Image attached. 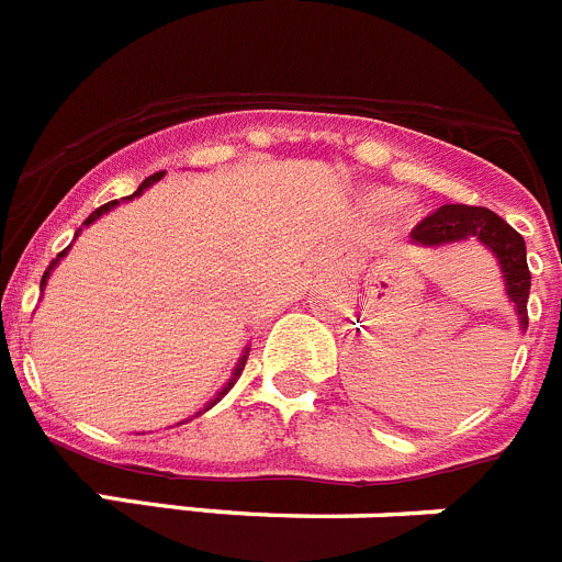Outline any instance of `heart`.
Segmentation results:
<instances>
[{
	"label": "heart",
	"mask_w": 562,
	"mask_h": 562,
	"mask_svg": "<svg viewBox=\"0 0 562 562\" xmlns=\"http://www.w3.org/2000/svg\"><path fill=\"white\" fill-rule=\"evenodd\" d=\"M394 202H396V193H391V191H374V193H371L369 205L374 207V211H389V207L394 205Z\"/></svg>",
	"instance_id": "obj_1"
}]
</instances>
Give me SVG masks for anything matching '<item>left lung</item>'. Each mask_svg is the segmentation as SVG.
I'll list each match as a JSON object with an SVG mask.
<instances>
[{"mask_svg": "<svg viewBox=\"0 0 562 562\" xmlns=\"http://www.w3.org/2000/svg\"><path fill=\"white\" fill-rule=\"evenodd\" d=\"M411 238L419 247H448L467 241V238L481 241L498 261L504 292L515 315H518L520 331H526V326H529L526 301H529V290H532V276H529V265H526V241L515 227L501 220L498 213H493L490 207L441 205L434 216L414 227Z\"/></svg>", "mask_w": 562, "mask_h": 562, "instance_id": "obj_1", "label": "left lung"}]
</instances>
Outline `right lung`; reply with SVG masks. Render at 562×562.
Masks as SVG:
<instances>
[{
    "mask_svg": "<svg viewBox=\"0 0 562 562\" xmlns=\"http://www.w3.org/2000/svg\"><path fill=\"white\" fill-rule=\"evenodd\" d=\"M160 180H162V173H151V177H148V180H143V182H140V188H137V191H134V193H132V196H123V200H114V202H106V205H101V207H98V211H92V213H89V216H87V222H83V227H89V225H92V222H98V220H101L103 213L114 211V207L121 205V202H132V200H134V196H143V191H148V188H151V186H154V182H160ZM83 227H78V233H81V231H83ZM78 233H76V238H78ZM69 247H72V245H69ZM69 247H67V250H61V252H58V256H56V258H53V261H49V267H47V270H44V276H42V292H44V286H47V281H49V276H53V270H56V267H58V261H61V258H64V256H67V252H69ZM247 351H250V349H245V355L238 357V362H236V369H233V371H231V380H227V382H225V385H222V389H220V391H216V396H213V400H211V402H207L205 408H200V411H196V416H200V414H205V411H211V408H213V405H216V402H220V400H222V396H225V394H227V391H231V389H233V382H236V380H238V376H241V371H245V362H247Z\"/></svg>",
    "mask_w": 562,
    "mask_h": 562,
    "instance_id": "1",
    "label": "right lung"
}]
</instances>
